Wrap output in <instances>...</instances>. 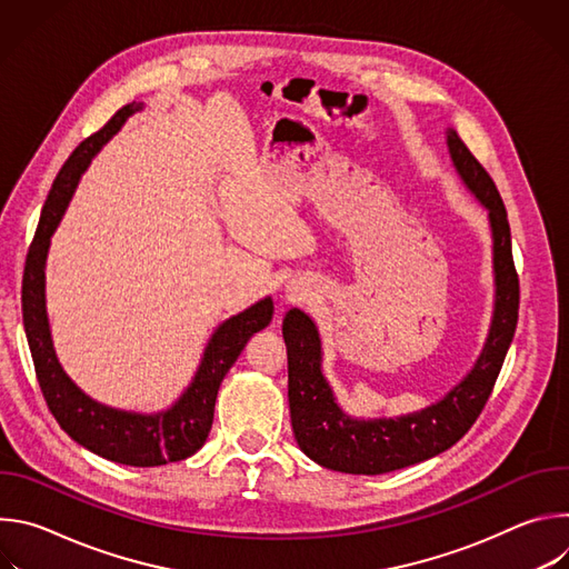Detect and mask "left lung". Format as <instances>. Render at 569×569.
Listing matches in <instances>:
<instances>
[{"instance_id": "left-lung-1", "label": "left lung", "mask_w": 569, "mask_h": 569, "mask_svg": "<svg viewBox=\"0 0 569 569\" xmlns=\"http://www.w3.org/2000/svg\"><path fill=\"white\" fill-rule=\"evenodd\" d=\"M446 143L461 182L489 211L496 277L489 336L470 371L437 402L400 417L356 419L340 408L331 382L321 371L323 351L317 323L303 310L290 308L283 317V340L292 432L303 455L323 468L349 475H382L441 455L477 421L511 347L520 286L507 209L491 176L472 157L457 130L446 128Z\"/></svg>"}]
</instances>
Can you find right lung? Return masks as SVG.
Segmentation results:
<instances>
[{
	"mask_svg": "<svg viewBox=\"0 0 569 569\" xmlns=\"http://www.w3.org/2000/svg\"><path fill=\"white\" fill-rule=\"evenodd\" d=\"M141 108L143 103L123 106L99 132L88 137L69 154L64 167L56 176L27 254L22 279V317L36 376L58 426L76 443L103 459L148 468L187 459L204 446L213 423L220 382L238 360L240 351L246 349L248 340L272 321L274 303L272 297H266L224 319L213 331L189 387L171 408L161 412L141 415L110 408V405L88 396L64 373L53 349L44 295V268L51 236L58 229L67 204L71 202L80 176L86 173L94 154L121 130L128 117Z\"/></svg>",
	"mask_w": 569,
	"mask_h": 569,
	"instance_id": "1",
	"label": "right lung"
}]
</instances>
